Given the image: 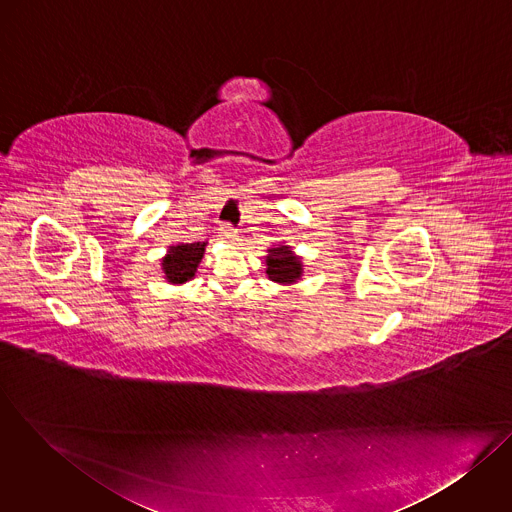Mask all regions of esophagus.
<instances>
[{
    "mask_svg": "<svg viewBox=\"0 0 512 512\" xmlns=\"http://www.w3.org/2000/svg\"><path fill=\"white\" fill-rule=\"evenodd\" d=\"M219 230L222 240H226V242H236V240H238V230L232 228L230 224H222Z\"/></svg>",
    "mask_w": 512,
    "mask_h": 512,
    "instance_id": "esophagus-1",
    "label": "esophagus"
}]
</instances>
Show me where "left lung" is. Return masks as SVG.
Listing matches in <instances>:
<instances>
[{
  "instance_id": "obj_1",
  "label": "left lung",
  "mask_w": 512,
  "mask_h": 512,
  "mask_svg": "<svg viewBox=\"0 0 512 512\" xmlns=\"http://www.w3.org/2000/svg\"><path fill=\"white\" fill-rule=\"evenodd\" d=\"M266 274L276 284L293 286L303 276V260L293 252L290 244L280 242L278 246L268 248Z\"/></svg>"
}]
</instances>
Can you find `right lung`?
<instances>
[{
    "label": "right lung",
    "mask_w": 512,
    "mask_h": 512,
    "mask_svg": "<svg viewBox=\"0 0 512 512\" xmlns=\"http://www.w3.org/2000/svg\"><path fill=\"white\" fill-rule=\"evenodd\" d=\"M205 248L207 242H179L169 246L167 254L161 258L163 278L173 286L191 282L205 256Z\"/></svg>",
    "instance_id": "1"
}]
</instances>
